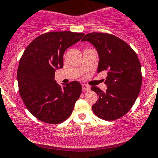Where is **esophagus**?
<instances>
[{
	"label": "esophagus",
	"mask_w": 158,
	"mask_h": 158,
	"mask_svg": "<svg viewBox=\"0 0 158 158\" xmlns=\"http://www.w3.org/2000/svg\"><path fill=\"white\" fill-rule=\"evenodd\" d=\"M82 90L83 91H89L91 89L90 86L88 85H86V84H82Z\"/></svg>",
	"instance_id": "1"
}]
</instances>
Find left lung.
Listing matches in <instances>:
<instances>
[{"instance_id": "obj_1", "label": "left lung", "mask_w": 158, "mask_h": 158, "mask_svg": "<svg viewBox=\"0 0 158 158\" xmlns=\"http://www.w3.org/2000/svg\"><path fill=\"white\" fill-rule=\"evenodd\" d=\"M85 41L98 52V73L107 72L106 92L92 87L98 96L92 110L99 118L115 120L129 112L137 99L142 79L140 62L130 46L113 35L89 33L82 40Z\"/></svg>"}]
</instances>
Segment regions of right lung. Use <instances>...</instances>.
<instances>
[{"mask_svg":"<svg viewBox=\"0 0 158 158\" xmlns=\"http://www.w3.org/2000/svg\"><path fill=\"white\" fill-rule=\"evenodd\" d=\"M84 35L70 31L44 33L27 46L19 60V94L29 112L42 122L60 123L73 110L82 85L77 81L60 85L54 77L55 71L64 66L66 50Z\"/></svg>","mask_w":158,"mask_h":158,"instance_id":"add662e5","label":"right lung"}]
</instances>
